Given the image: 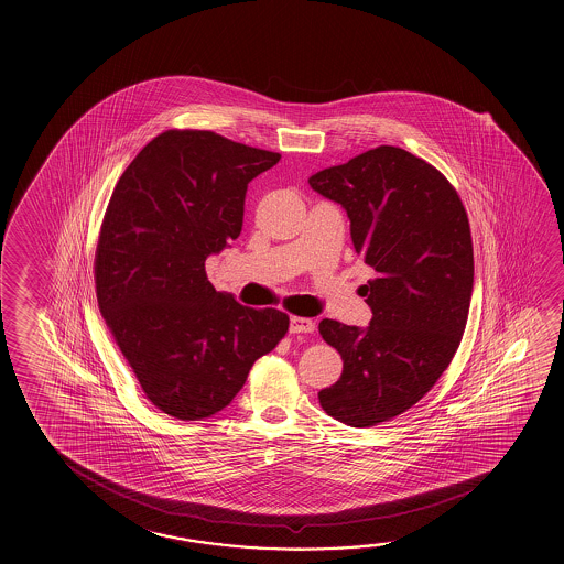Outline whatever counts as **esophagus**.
Wrapping results in <instances>:
<instances>
[{
  "label": "esophagus",
  "mask_w": 564,
  "mask_h": 564,
  "mask_svg": "<svg viewBox=\"0 0 564 564\" xmlns=\"http://www.w3.org/2000/svg\"><path fill=\"white\" fill-rule=\"evenodd\" d=\"M313 321L311 318H301V316H291L289 321V333L291 334H311L314 333Z\"/></svg>",
  "instance_id": "34e87169"
}]
</instances>
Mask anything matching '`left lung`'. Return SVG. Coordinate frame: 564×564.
Here are the masks:
<instances>
[{
	"label": "left lung",
	"mask_w": 564,
	"mask_h": 564,
	"mask_svg": "<svg viewBox=\"0 0 564 564\" xmlns=\"http://www.w3.org/2000/svg\"><path fill=\"white\" fill-rule=\"evenodd\" d=\"M308 185L346 210L354 250L376 271L360 289L370 326L318 324L344 361L318 399L344 425H378L415 405L460 346L474 285L468 216L433 165L391 145L318 171Z\"/></svg>",
	"instance_id": "8db88e82"
}]
</instances>
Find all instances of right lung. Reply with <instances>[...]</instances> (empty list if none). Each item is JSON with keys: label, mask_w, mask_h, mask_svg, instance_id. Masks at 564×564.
Wrapping results in <instances>:
<instances>
[{"label": "right lung", "mask_w": 564, "mask_h": 564, "mask_svg": "<svg viewBox=\"0 0 564 564\" xmlns=\"http://www.w3.org/2000/svg\"><path fill=\"white\" fill-rule=\"evenodd\" d=\"M281 155L171 130L123 171L96 250V296L149 401L198 421L223 411L289 328L278 308L218 293L204 261L240 236L250 181Z\"/></svg>", "instance_id": "right-lung-1"}]
</instances>
